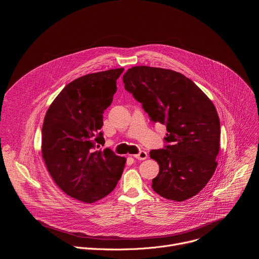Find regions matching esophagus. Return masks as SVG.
I'll use <instances>...</instances> for the list:
<instances>
[{
	"mask_svg": "<svg viewBox=\"0 0 259 259\" xmlns=\"http://www.w3.org/2000/svg\"><path fill=\"white\" fill-rule=\"evenodd\" d=\"M133 157L138 160H145L147 158V153L145 151H140L138 154L133 155Z\"/></svg>",
	"mask_w": 259,
	"mask_h": 259,
	"instance_id": "esophagus-1",
	"label": "esophagus"
}]
</instances>
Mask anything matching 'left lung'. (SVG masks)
I'll use <instances>...</instances> for the list:
<instances>
[{
    "label": "left lung",
    "instance_id": "obj_1",
    "mask_svg": "<svg viewBox=\"0 0 259 259\" xmlns=\"http://www.w3.org/2000/svg\"><path fill=\"white\" fill-rule=\"evenodd\" d=\"M123 82L151 121L167 128L164 149L150 152L160 166L153 190L176 202L196 196L217 167L220 122L214 104L192 80L171 69L133 66Z\"/></svg>",
    "mask_w": 259,
    "mask_h": 259
}]
</instances>
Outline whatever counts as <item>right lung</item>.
I'll use <instances>...</instances> for the list:
<instances>
[{"label": "right lung", "mask_w": 259, "mask_h": 259, "mask_svg": "<svg viewBox=\"0 0 259 259\" xmlns=\"http://www.w3.org/2000/svg\"><path fill=\"white\" fill-rule=\"evenodd\" d=\"M124 68L83 76L67 84L48 108L42 128V157L55 183L69 197L96 202L112 193L126 159L104 142V110L113 101Z\"/></svg>", "instance_id": "obj_1"}]
</instances>
